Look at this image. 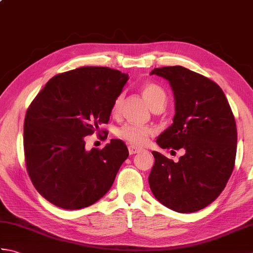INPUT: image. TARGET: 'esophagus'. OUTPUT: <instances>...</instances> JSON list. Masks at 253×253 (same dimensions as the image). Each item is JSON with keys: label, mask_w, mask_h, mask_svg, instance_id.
Instances as JSON below:
<instances>
[{"label": "esophagus", "mask_w": 253, "mask_h": 253, "mask_svg": "<svg viewBox=\"0 0 253 253\" xmlns=\"http://www.w3.org/2000/svg\"><path fill=\"white\" fill-rule=\"evenodd\" d=\"M128 150H129V153L130 154H136L138 152H140L142 149L141 148H138L136 146H129V147H128Z\"/></svg>", "instance_id": "obj_1"}]
</instances>
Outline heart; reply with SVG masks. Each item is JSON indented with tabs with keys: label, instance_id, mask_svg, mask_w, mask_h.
<instances>
[{
	"label": "heart",
	"instance_id": "heart-1",
	"mask_svg": "<svg viewBox=\"0 0 253 253\" xmlns=\"http://www.w3.org/2000/svg\"><path fill=\"white\" fill-rule=\"evenodd\" d=\"M141 93L143 98L146 99L148 104L151 109L159 104L165 103L166 102V92L165 90L161 87L160 84L152 83V82H146L141 84L140 87ZM124 94L120 93L113 101V104L111 107L112 114L116 115L120 112L122 103H123ZM152 133V129L147 126L141 125H135V124H127L124 125L122 128L117 130L116 135L118 138L123 139L127 142H129L133 146H142L146 143L149 139V136Z\"/></svg>",
	"mask_w": 253,
	"mask_h": 253
}]
</instances>
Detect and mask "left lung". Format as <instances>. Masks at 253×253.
Here are the masks:
<instances>
[{
	"mask_svg": "<svg viewBox=\"0 0 253 253\" xmlns=\"http://www.w3.org/2000/svg\"><path fill=\"white\" fill-rule=\"evenodd\" d=\"M174 92L173 124L158 137L162 149H184L174 162L153 151L149 185L154 197L173 211L196 212L221 195L233 173L237 128L228 101L211 79L182 66L154 68ZM171 150V151H173Z\"/></svg>",
	"mask_w": 253,
	"mask_h": 253,
	"instance_id": "left-lung-1",
	"label": "left lung"
}]
</instances>
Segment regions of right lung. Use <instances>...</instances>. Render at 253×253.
Wrapping results in <instances>:
<instances>
[{"instance_id":"right-lung-1","label":"right lung","mask_w":253,"mask_h":253,"mask_svg":"<svg viewBox=\"0 0 253 253\" xmlns=\"http://www.w3.org/2000/svg\"><path fill=\"white\" fill-rule=\"evenodd\" d=\"M128 75L101 66L79 67L46 83L26 113V168L35 188L54 206L87 208L110 190L129 152L120 139L85 150L84 137L110 121L113 101Z\"/></svg>"}]
</instances>
